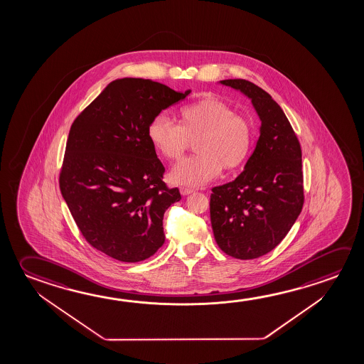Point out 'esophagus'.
Returning a JSON list of instances; mask_svg holds the SVG:
<instances>
[{"instance_id":"34e87169","label":"esophagus","mask_w":364,"mask_h":364,"mask_svg":"<svg viewBox=\"0 0 364 364\" xmlns=\"http://www.w3.org/2000/svg\"><path fill=\"white\" fill-rule=\"evenodd\" d=\"M193 191H194L191 189V188H184V186H183V188H180V193H181L183 196H188V194H191Z\"/></svg>"}]
</instances>
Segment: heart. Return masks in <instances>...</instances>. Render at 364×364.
<instances>
[{
    "label": "heart",
    "instance_id": "obj_1",
    "mask_svg": "<svg viewBox=\"0 0 364 364\" xmlns=\"http://www.w3.org/2000/svg\"><path fill=\"white\" fill-rule=\"evenodd\" d=\"M147 137L166 160L176 161L194 141L198 154L180 161L170 178L186 186L205 184L220 173L244 165L254 144L249 120L218 97H204L179 110V124L165 115H156L147 125Z\"/></svg>",
    "mask_w": 364,
    "mask_h": 364
}]
</instances>
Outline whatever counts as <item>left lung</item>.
<instances>
[{"label": "left lung", "instance_id": "1", "mask_svg": "<svg viewBox=\"0 0 364 364\" xmlns=\"http://www.w3.org/2000/svg\"><path fill=\"white\" fill-rule=\"evenodd\" d=\"M220 84L250 97L262 127L244 171L212 189L210 223L227 255L257 259L280 244L302 210V151L286 114L267 91L242 78Z\"/></svg>", "mask_w": 364, "mask_h": 364}]
</instances>
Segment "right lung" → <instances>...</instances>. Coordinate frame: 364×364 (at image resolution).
<instances>
[{
    "mask_svg": "<svg viewBox=\"0 0 364 364\" xmlns=\"http://www.w3.org/2000/svg\"><path fill=\"white\" fill-rule=\"evenodd\" d=\"M189 94L152 80L120 78L73 120L60 193L85 240L107 257L142 262L165 242L164 213L181 196L162 181L165 167L147 125Z\"/></svg>",
    "mask_w": 364,
    "mask_h": 364,
    "instance_id": "right-lung-1",
    "label": "right lung"
}]
</instances>
